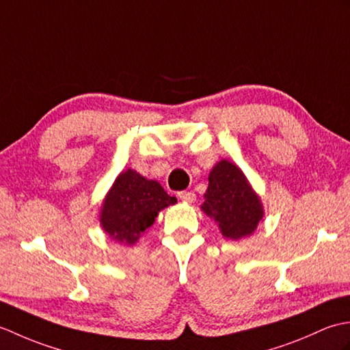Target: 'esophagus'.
<instances>
[{"label":"esophagus","mask_w":350,"mask_h":350,"mask_svg":"<svg viewBox=\"0 0 350 350\" xmlns=\"http://www.w3.org/2000/svg\"><path fill=\"white\" fill-rule=\"evenodd\" d=\"M177 196H179V198L187 203H192L196 200V194L191 191H180V192H177Z\"/></svg>","instance_id":"esophagus-1"}]
</instances>
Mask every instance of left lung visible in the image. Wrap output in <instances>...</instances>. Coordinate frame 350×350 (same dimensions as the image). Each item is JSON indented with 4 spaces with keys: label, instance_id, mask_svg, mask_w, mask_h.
<instances>
[{
    "label": "left lung",
    "instance_id": "left-lung-1",
    "mask_svg": "<svg viewBox=\"0 0 350 350\" xmlns=\"http://www.w3.org/2000/svg\"><path fill=\"white\" fill-rule=\"evenodd\" d=\"M202 209L218 222L222 236L234 241L250 236L263 218L260 198L242 171L226 159L211 171Z\"/></svg>",
    "mask_w": 350,
    "mask_h": 350
}]
</instances>
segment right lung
Segmentation results:
<instances>
[{"label":"right lung","instance_id":"right-lung-1","mask_svg":"<svg viewBox=\"0 0 350 350\" xmlns=\"http://www.w3.org/2000/svg\"><path fill=\"white\" fill-rule=\"evenodd\" d=\"M176 202L158 182L128 170L108 192L100 215L102 227L113 239L132 245L153 224L159 211Z\"/></svg>","mask_w":350,"mask_h":350}]
</instances>
